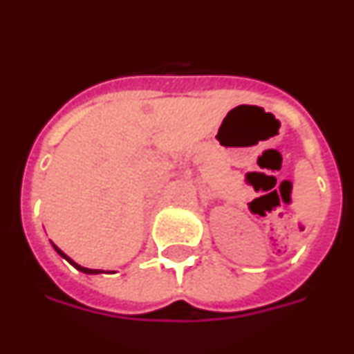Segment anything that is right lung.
<instances>
[{"mask_svg": "<svg viewBox=\"0 0 354 354\" xmlns=\"http://www.w3.org/2000/svg\"><path fill=\"white\" fill-rule=\"evenodd\" d=\"M51 245H53V243H51ZM53 248H55V250H56V252H58V255H60V257H64V259H65V261H67V262H71V264H72V266H74V268H76V270H77V271H81V273H86V274H97V273H104V271H101V270H88V268H83V266L76 264V262L72 261V259H71V257H67V255H65V253H64V252H62V250H60V248H58V246H56V245H53Z\"/></svg>", "mask_w": 354, "mask_h": 354, "instance_id": "add662e5", "label": "right lung"}]
</instances>
